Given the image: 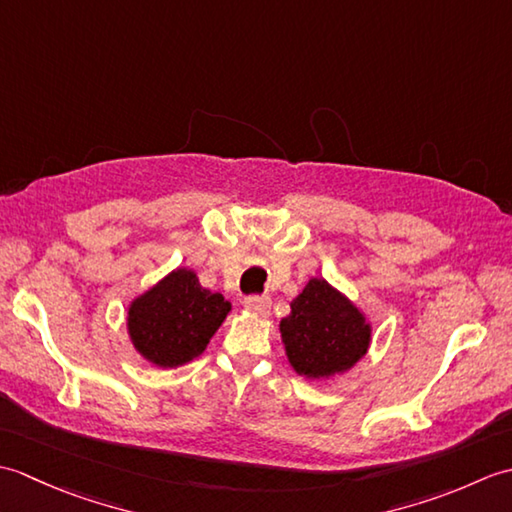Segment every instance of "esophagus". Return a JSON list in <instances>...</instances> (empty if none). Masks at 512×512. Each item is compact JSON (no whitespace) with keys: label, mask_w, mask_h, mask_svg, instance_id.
Here are the masks:
<instances>
[{"label":"esophagus","mask_w":512,"mask_h":512,"mask_svg":"<svg viewBox=\"0 0 512 512\" xmlns=\"http://www.w3.org/2000/svg\"><path fill=\"white\" fill-rule=\"evenodd\" d=\"M246 310H250L253 314H259V317H266L270 312V299L268 297H259V295H248L244 299Z\"/></svg>","instance_id":"34e87169"}]
</instances>
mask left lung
Instances as JSON below:
<instances>
[{
  "mask_svg": "<svg viewBox=\"0 0 512 512\" xmlns=\"http://www.w3.org/2000/svg\"><path fill=\"white\" fill-rule=\"evenodd\" d=\"M279 330L297 374L325 378L350 369L369 345V325L328 281L312 279L290 303Z\"/></svg>",
  "mask_w": 512,
  "mask_h": 512,
  "instance_id": "obj_1",
  "label": "left lung"
}]
</instances>
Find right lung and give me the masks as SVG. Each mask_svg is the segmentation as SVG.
I'll return each mask as SVG.
<instances>
[{"mask_svg": "<svg viewBox=\"0 0 512 512\" xmlns=\"http://www.w3.org/2000/svg\"><path fill=\"white\" fill-rule=\"evenodd\" d=\"M231 303L200 286L191 270H173L129 308V336L147 361L178 367L200 356Z\"/></svg>", "mask_w": 512, "mask_h": 512, "instance_id": "right-lung-1", "label": "right lung"}]
</instances>
